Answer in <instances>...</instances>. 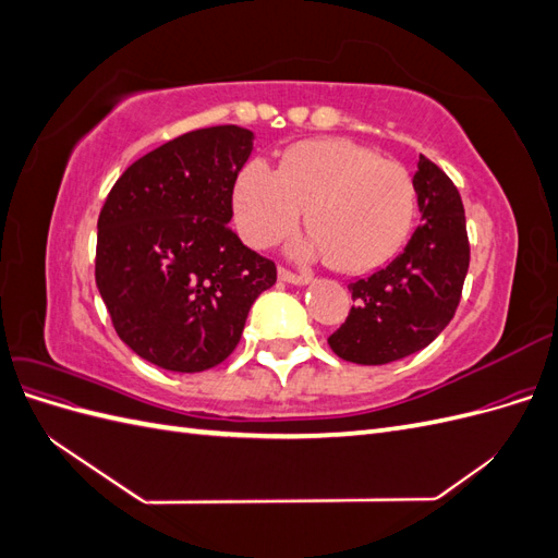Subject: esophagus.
<instances>
[{
    "label": "esophagus",
    "instance_id": "1",
    "mask_svg": "<svg viewBox=\"0 0 558 558\" xmlns=\"http://www.w3.org/2000/svg\"><path fill=\"white\" fill-rule=\"evenodd\" d=\"M277 277H279L281 281H286V283H295V286H305V283L312 281L310 275H295V272H291V269H286V267H281V265H279V269H277Z\"/></svg>",
    "mask_w": 558,
    "mask_h": 558
}]
</instances>
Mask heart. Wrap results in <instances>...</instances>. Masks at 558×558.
Masks as SVG:
<instances>
[{
	"label": "heart",
	"instance_id": "b5f03b06",
	"mask_svg": "<svg viewBox=\"0 0 558 558\" xmlns=\"http://www.w3.org/2000/svg\"><path fill=\"white\" fill-rule=\"evenodd\" d=\"M307 211L312 244L342 272H367L402 246L414 216V183L402 165L349 140L291 146L275 170L251 160L234 189V218L256 248L272 246Z\"/></svg>",
	"mask_w": 558,
	"mask_h": 558
}]
</instances>
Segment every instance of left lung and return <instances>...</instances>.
Wrapping results in <instances>:
<instances>
[{
  "label": "left lung",
  "mask_w": 558,
  "mask_h": 558,
  "mask_svg": "<svg viewBox=\"0 0 558 558\" xmlns=\"http://www.w3.org/2000/svg\"><path fill=\"white\" fill-rule=\"evenodd\" d=\"M414 191L421 223L402 253L349 283L353 307L328 344L359 365H384L428 347L456 314L470 265L465 211L453 181L418 156Z\"/></svg>",
  "instance_id": "obj_1"
}]
</instances>
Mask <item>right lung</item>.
<instances>
[{
    "label": "right lung",
    "mask_w": 558,
    "mask_h": 558,
    "mask_svg": "<svg viewBox=\"0 0 558 558\" xmlns=\"http://www.w3.org/2000/svg\"><path fill=\"white\" fill-rule=\"evenodd\" d=\"M253 132L216 125L150 150L97 218L95 281L118 337L172 373L223 363L277 267L228 226Z\"/></svg>",
    "instance_id": "obj_1"
}]
</instances>
